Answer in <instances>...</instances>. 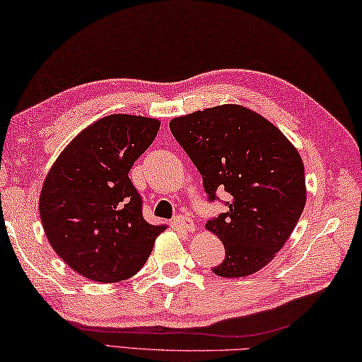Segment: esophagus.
Segmentation results:
<instances>
[{"mask_svg":"<svg viewBox=\"0 0 362 362\" xmlns=\"http://www.w3.org/2000/svg\"><path fill=\"white\" fill-rule=\"evenodd\" d=\"M174 223H175L177 228L182 229V231H185V233L194 231V223H193L192 218H189L188 215H179V216H175Z\"/></svg>","mask_w":362,"mask_h":362,"instance_id":"obj_1","label":"esophagus"}]
</instances>
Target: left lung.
Returning <instances> with one entry per match:
<instances>
[{
  "label": "left lung",
  "instance_id": "1",
  "mask_svg": "<svg viewBox=\"0 0 362 362\" xmlns=\"http://www.w3.org/2000/svg\"><path fill=\"white\" fill-rule=\"evenodd\" d=\"M170 133L202 175L214 201L229 194L228 210L207 221L225 245L220 277L261 271L285 245L304 210V163L286 136L264 117L239 104L173 118Z\"/></svg>",
  "mask_w": 362,
  "mask_h": 362
}]
</instances>
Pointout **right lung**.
<instances>
[{"mask_svg": "<svg viewBox=\"0 0 362 362\" xmlns=\"http://www.w3.org/2000/svg\"><path fill=\"white\" fill-rule=\"evenodd\" d=\"M160 120L114 114L81 131L50 168L39 196L49 244L77 274L101 284L133 277L166 226L142 216L129 169Z\"/></svg>", "mask_w": 362, "mask_h": 362, "instance_id": "obj_1", "label": "right lung"}]
</instances>
